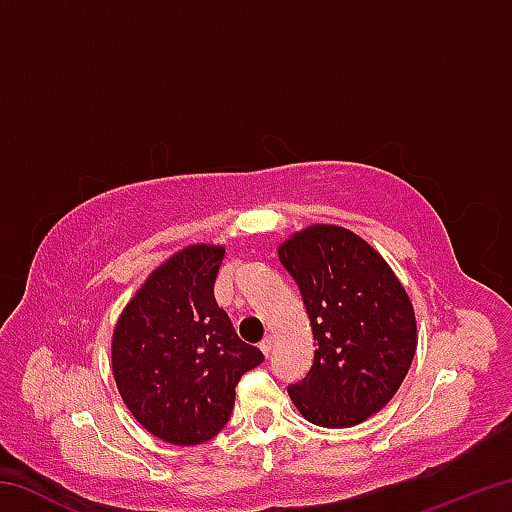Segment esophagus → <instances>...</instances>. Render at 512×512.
Listing matches in <instances>:
<instances>
[{
  "label": "esophagus",
  "mask_w": 512,
  "mask_h": 512,
  "mask_svg": "<svg viewBox=\"0 0 512 512\" xmlns=\"http://www.w3.org/2000/svg\"><path fill=\"white\" fill-rule=\"evenodd\" d=\"M271 348H273V336L266 334L264 339L259 341V350H262V352L266 354V357H268V354H271Z\"/></svg>",
  "instance_id": "obj_1"
}]
</instances>
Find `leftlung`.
<instances>
[{
	"label": "left lung",
	"mask_w": 512,
	"mask_h": 512,
	"mask_svg": "<svg viewBox=\"0 0 512 512\" xmlns=\"http://www.w3.org/2000/svg\"><path fill=\"white\" fill-rule=\"evenodd\" d=\"M300 287L316 352L307 377L289 386L305 420L345 429L393 400L418 348L411 298L366 239L316 223L277 248Z\"/></svg>",
	"instance_id": "1"
}]
</instances>
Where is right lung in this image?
<instances>
[{
    "label": "right lung",
    "instance_id": "1",
    "mask_svg": "<svg viewBox=\"0 0 512 512\" xmlns=\"http://www.w3.org/2000/svg\"><path fill=\"white\" fill-rule=\"evenodd\" d=\"M225 248L194 244L146 277L112 332V375L133 418L178 447L212 440L244 372L264 361L216 305Z\"/></svg>",
    "mask_w": 512,
    "mask_h": 512
}]
</instances>
